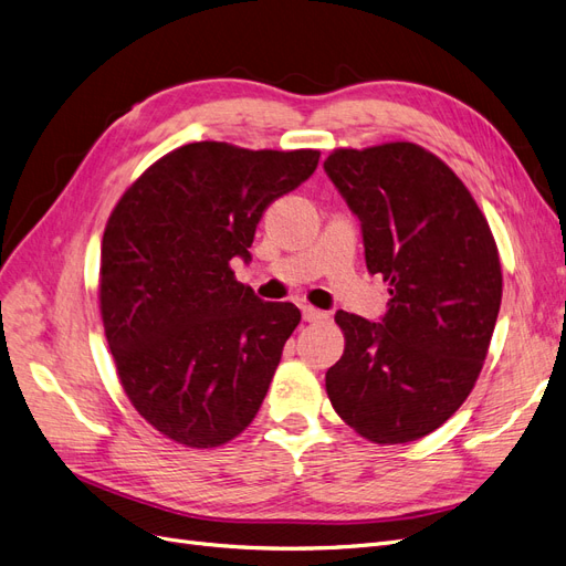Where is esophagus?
Segmentation results:
<instances>
[{"label": "esophagus", "instance_id": "esophagus-1", "mask_svg": "<svg viewBox=\"0 0 566 566\" xmlns=\"http://www.w3.org/2000/svg\"><path fill=\"white\" fill-rule=\"evenodd\" d=\"M302 318L306 323H318L325 318V314L321 310H314V306H302Z\"/></svg>", "mask_w": 566, "mask_h": 566}]
</instances>
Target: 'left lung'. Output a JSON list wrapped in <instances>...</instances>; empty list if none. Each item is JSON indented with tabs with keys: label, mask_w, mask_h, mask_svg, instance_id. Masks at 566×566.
<instances>
[{
	"label": "left lung",
	"mask_w": 566,
	"mask_h": 566,
	"mask_svg": "<svg viewBox=\"0 0 566 566\" xmlns=\"http://www.w3.org/2000/svg\"><path fill=\"white\" fill-rule=\"evenodd\" d=\"M325 172L389 283L382 323L337 312L345 354L325 373L335 413L373 443H408L470 397L503 297L501 256L468 186L410 142L337 148Z\"/></svg>",
	"instance_id": "8db88e82"
}]
</instances>
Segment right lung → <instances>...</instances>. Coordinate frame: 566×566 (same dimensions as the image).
<instances>
[{
    "label": "right lung",
    "mask_w": 566,
    "mask_h": 566,
    "mask_svg": "<svg viewBox=\"0 0 566 566\" xmlns=\"http://www.w3.org/2000/svg\"><path fill=\"white\" fill-rule=\"evenodd\" d=\"M321 153L186 144L153 163L113 208L98 306L117 378L153 430L217 449L260 410L302 318L235 281L262 212L314 175Z\"/></svg>",
    "instance_id": "obj_1"
}]
</instances>
